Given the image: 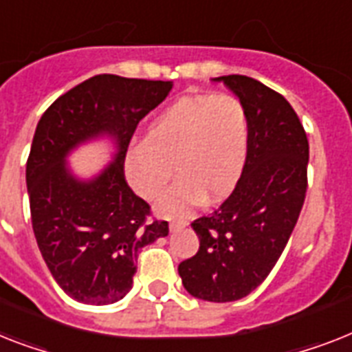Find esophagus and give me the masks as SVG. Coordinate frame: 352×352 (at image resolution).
<instances>
[{
	"label": "esophagus",
	"mask_w": 352,
	"mask_h": 352,
	"mask_svg": "<svg viewBox=\"0 0 352 352\" xmlns=\"http://www.w3.org/2000/svg\"><path fill=\"white\" fill-rule=\"evenodd\" d=\"M188 226V221H171L170 222V230L171 231H177V230H182Z\"/></svg>",
	"instance_id": "obj_1"
}]
</instances>
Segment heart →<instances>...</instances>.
Wrapping results in <instances>:
<instances>
[{
    "label": "heart",
    "instance_id": "obj_1",
    "mask_svg": "<svg viewBox=\"0 0 352 352\" xmlns=\"http://www.w3.org/2000/svg\"><path fill=\"white\" fill-rule=\"evenodd\" d=\"M250 150V117L241 99L230 94L186 96L166 107L148 124L144 141L124 157V175L137 195L153 201L173 175L181 177L162 197V215H184L217 201L241 181Z\"/></svg>",
    "mask_w": 352,
    "mask_h": 352
}]
</instances>
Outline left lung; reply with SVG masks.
<instances>
[{
	"label": "left lung",
	"mask_w": 352,
	"mask_h": 352,
	"mask_svg": "<svg viewBox=\"0 0 352 352\" xmlns=\"http://www.w3.org/2000/svg\"><path fill=\"white\" fill-rule=\"evenodd\" d=\"M250 117V150L241 181L191 228L201 245L179 264L184 289L206 302H235L275 267L295 230L307 190L309 142L284 97L248 76H222Z\"/></svg>",
	"instance_id": "1"
}]
</instances>
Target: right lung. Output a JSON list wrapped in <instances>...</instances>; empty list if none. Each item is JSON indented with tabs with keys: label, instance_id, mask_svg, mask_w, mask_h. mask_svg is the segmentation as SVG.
<instances>
[{
	"label": "right lung",
	"instance_id": "right-lung-1",
	"mask_svg": "<svg viewBox=\"0 0 352 352\" xmlns=\"http://www.w3.org/2000/svg\"><path fill=\"white\" fill-rule=\"evenodd\" d=\"M171 88V81L101 74L57 97L37 122L27 161L32 230L54 280L77 302L124 298L141 248L168 235L166 221L146 222L150 206L128 186L124 157L139 121ZM99 138L112 142V161L79 177L67 157Z\"/></svg>",
	"mask_w": 352,
	"mask_h": 352
}]
</instances>
